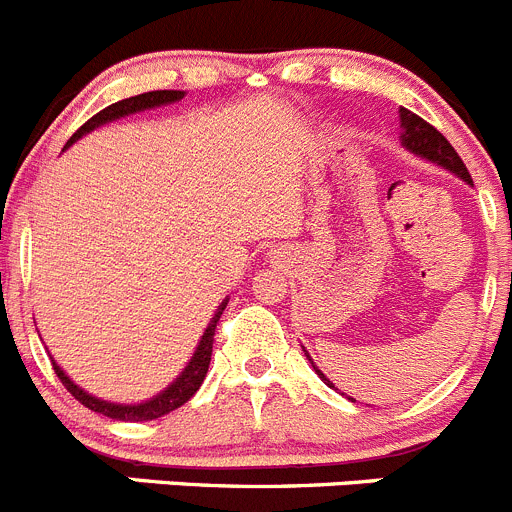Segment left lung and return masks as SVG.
Masks as SVG:
<instances>
[{
    "mask_svg": "<svg viewBox=\"0 0 512 512\" xmlns=\"http://www.w3.org/2000/svg\"><path fill=\"white\" fill-rule=\"evenodd\" d=\"M398 114H401V129H403L401 144H403V147L409 149V152L419 154V157L429 159V162L439 164V167H444V170L454 172V175L462 177V180L467 182V185H472L470 172H467L464 162H462V159H459V154L454 152L452 144H449L447 139H444L442 134H439V131L434 129V126L426 124V121L421 119V116H416L414 111H409V109H401V111H398ZM304 355H307V358H309L307 350H304ZM309 360H312V358H309ZM314 370H317V368H314ZM317 375H320V378L327 383V386L335 388L330 383V378H325V373H322V370H317Z\"/></svg>",
    "mask_w": 512,
    "mask_h": 512,
    "instance_id": "1",
    "label": "left lung"
}]
</instances>
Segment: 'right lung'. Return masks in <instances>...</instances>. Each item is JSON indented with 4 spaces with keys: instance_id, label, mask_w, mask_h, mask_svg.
I'll use <instances>...</instances> for the list:
<instances>
[{
    "instance_id": "right-lung-1",
    "label": "right lung",
    "mask_w": 512,
    "mask_h": 512,
    "mask_svg": "<svg viewBox=\"0 0 512 512\" xmlns=\"http://www.w3.org/2000/svg\"><path fill=\"white\" fill-rule=\"evenodd\" d=\"M182 96H185L182 91H149V93H139V96L124 98V101L111 103V106H106L103 111H98L96 116H91V119H88L86 124L81 126V129L75 131L73 137L68 139V147L75 142V139H81L83 134L98 129L101 124H109V121L121 119V116L137 114V111L154 109V106H164V103H175V101H180ZM225 304H228V299H225V302L218 307V312L213 314V320H210L208 330H205L203 337H200L198 350L192 353L190 363L185 365V370L180 373V378H175V383H170V386L164 388L162 393H157V396L149 398V401L131 403V406H126V403L101 401V398L91 396V393H86L83 388L75 386L68 375L63 373V368H60L58 363H53L55 375H58L60 383L68 388V393L75 398V401H81L86 409L96 411V414L109 416V419H116V421H152V419H159V416L180 409L182 403L190 401V398L195 396V391L203 386L205 373H208V365H210V355H213L215 327H218V320H220V314H223Z\"/></svg>"
}]
</instances>
